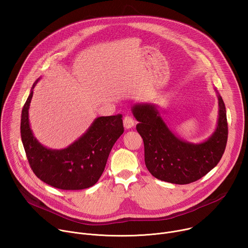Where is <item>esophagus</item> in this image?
<instances>
[{
  "label": "esophagus",
  "mask_w": 248,
  "mask_h": 248,
  "mask_svg": "<svg viewBox=\"0 0 248 248\" xmlns=\"http://www.w3.org/2000/svg\"><path fill=\"white\" fill-rule=\"evenodd\" d=\"M134 125V120L131 116H125L124 118V126L126 128V129H129L131 128L132 126Z\"/></svg>",
  "instance_id": "1"
}]
</instances>
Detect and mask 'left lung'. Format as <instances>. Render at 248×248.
I'll return each instance as SVG.
<instances>
[{
  "mask_svg": "<svg viewBox=\"0 0 248 248\" xmlns=\"http://www.w3.org/2000/svg\"><path fill=\"white\" fill-rule=\"evenodd\" d=\"M218 126L208 140L192 144L176 137L166 125L153 105H134L132 113L139 122L138 133L143 139L144 160L156 179L187 185L198 181L220 162L228 141L225 103L220 95Z\"/></svg>",
  "mask_w": 248,
  "mask_h": 248,
  "instance_id": "1",
  "label": "left lung"
}]
</instances>
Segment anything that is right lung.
Listing matches in <instances>:
<instances>
[{
	"label": "right lung",
	"instance_id": "right-lung-1",
	"mask_svg": "<svg viewBox=\"0 0 248 248\" xmlns=\"http://www.w3.org/2000/svg\"><path fill=\"white\" fill-rule=\"evenodd\" d=\"M32 95L31 91L20 123L21 140L31 170L42 182L59 189L80 190L93 186L102 175L116 141L124 133L122 115L97 118L72 145L51 150L42 146L30 129L28 109Z\"/></svg>",
	"mask_w": 248,
	"mask_h": 248
}]
</instances>
